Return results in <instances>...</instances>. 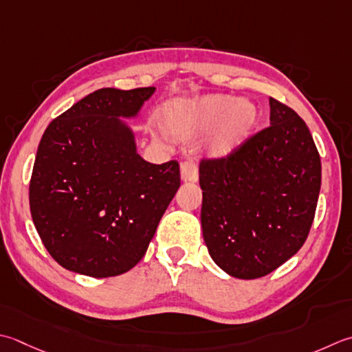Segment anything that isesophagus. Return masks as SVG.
Here are the masks:
<instances>
[{
    "label": "esophagus",
    "instance_id": "34e87169",
    "mask_svg": "<svg viewBox=\"0 0 352 352\" xmlns=\"http://www.w3.org/2000/svg\"><path fill=\"white\" fill-rule=\"evenodd\" d=\"M183 182H197L198 180V166L194 160H186L180 166Z\"/></svg>",
    "mask_w": 352,
    "mask_h": 352
}]
</instances>
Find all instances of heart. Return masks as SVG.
I'll return each instance as SVG.
<instances>
[{"label":"heart","mask_w":352,"mask_h":352,"mask_svg":"<svg viewBox=\"0 0 352 352\" xmlns=\"http://www.w3.org/2000/svg\"><path fill=\"white\" fill-rule=\"evenodd\" d=\"M182 116L198 129H210L219 123L215 142L218 154H229L241 146L259 120L258 108L252 102L235 100L227 94L206 96Z\"/></svg>","instance_id":"b5f03b06"}]
</instances>
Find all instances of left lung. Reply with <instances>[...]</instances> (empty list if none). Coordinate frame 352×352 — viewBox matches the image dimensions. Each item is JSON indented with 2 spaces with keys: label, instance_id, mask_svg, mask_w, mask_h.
I'll return each mask as SVG.
<instances>
[{
  "label": "left lung",
  "instance_id": "left-lung-1",
  "mask_svg": "<svg viewBox=\"0 0 352 352\" xmlns=\"http://www.w3.org/2000/svg\"><path fill=\"white\" fill-rule=\"evenodd\" d=\"M320 155L305 122L270 98V126L223 158H203V238L233 278L256 279L299 252L311 229Z\"/></svg>",
  "mask_w": 352,
  "mask_h": 352
}]
</instances>
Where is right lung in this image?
Listing matches in <instances>:
<instances>
[{
  "label": "right lung",
  "instance_id": "right-lung-1",
  "mask_svg": "<svg viewBox=\"0 0 352 352\" xmlns=\"http://www.w3.org/2000/svg\"><path fill=\"white\" fill-rule=\"evenodd\" d=\"M154 91L100 88L58 116L39 142L30 212L47 252L67 270L91 278L131 270L180 188L178 163L143 160L120 120L139 114Z\"/></svg>",
  "mask_w": 352,
  "mask_h": 352
}]
</instances>
